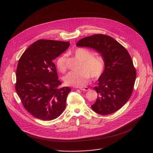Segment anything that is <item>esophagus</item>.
Masks as SVG:
<instances>
[{"label": "esophagus", "mask_w": 153, "mask_h": 153, "mask_svg": "<svg viewBox=\"0 0 153 153\" xmlns=\"http://www.w3.org/2000/svg\"><path fill=\"white\" fill-rule=\"evenodd\" d=\"M79 89H80L81 90H82V91H88V90H89V88L87 87L84 88H79Z\"/></svg>", "instance_id": "1"}]
</instances>
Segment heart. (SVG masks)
<instances>
[{
  "label": "heart",
  "instance_id": "b5f03b06",
  "mask_svg": "<svg viewBox=\"0 0 153 153\" xmlns=\"http://www.w3.org/2000/svg\"><path fill=\"white\" fill-rule=\"evenodd\" d=\"M74 56L82 61L81 71L79 72H70L64 78L67 85L75 87H81L85 85L91 78H99L105 69V61L104 57L99 55H94V52L84 48H78L74 52ZM58 69L64 72L66 69L65 56H60L56 61Z\"/></svg>",
  "mask_w": 153,
  "mask_h": 153
}]
</instances>
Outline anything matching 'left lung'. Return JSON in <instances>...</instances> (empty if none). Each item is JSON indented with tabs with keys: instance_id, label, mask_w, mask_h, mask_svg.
<instances>
[{
	"instance_id": "obj_1",
	"label": "left lung",
	"mask_w": 153,
	"mask_h": 153,
	"mask_svg": "<svg viewBox=\"0 0 153 153\" xmlns=\"http://www.w3.org/2000/svg\"><path fill=\"white\" fill-rule=\"evenodd\" d=\"M77 46L93 48L105 61V69L94 89L98 94L91 108L100 115H108L120 109L132 94L136 71L127 50L114 38L96 34L81 39Z\"/></svg>"
}]
</instances>
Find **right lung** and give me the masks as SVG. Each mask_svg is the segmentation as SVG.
<instances>
[{
	"label": "right lung",
	"mask_w": 153,
	"mask_h": 153,
	"mask_svg": "<svg viewBox=\"0 0 153 153\" xmlns=\"http://www.w3.org/2000/svg\"><path fill=\"white\" fill-rule=\"evenodd\" d=\"M69 45V42L39 39L30 45L19 60L16 91L25 109L37 118L54 120L65 108L71 89L59 87L62 83L52 61Z\"/></svg>",
	"instance_id": "right-lung-1"
}]
</instances>
